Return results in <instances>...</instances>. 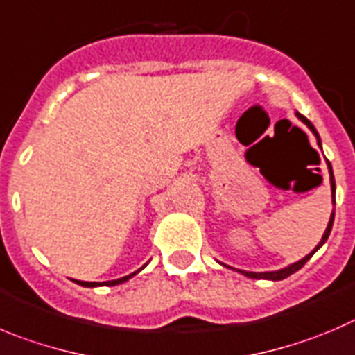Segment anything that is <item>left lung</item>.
Masks as SVG:
<instances>
[{
	"label": "left lung",
	"mask_w": 355,
	"mask_h": 355,
	"mask_svg": "<svg viewBox=\"0 0 355 355\" xmlns=\"http://www.w3.org/2000/svg\"><path fill=\"white\" fill-rule=\"evenodd\" d=\"M296 117L300 119V121L303 122V124L306 125V128L310 129V131L313 132V137L317 138V145H319V147H320V150H322V140H320V137H319V132H317L315 125H313L312 122L308 121V119L304 117V115H301L300 112H296ZM326 164H327V171H329V182H331V198H333V205H334V194H336V184H334V177H333V168H331V162L327 161V159H326ZM333 223H334V210L331 211L329 223H327V227H326V231H324L322 238H320V241H319V243L315 245V248H313L312 252L308 254V256H304L303 259H300V261H296V263L289 264V266H286V268H280V270H275V271H245V270H236V268H231V266H227V264L220 263V261H217V263H218V264H223V266H224V268H227V270H234V271H238V273L245 275V277H248V278H256V280H271V282H277V280H284V278L291 277V275H293V273H296L297 270H301V268L304 266V263H306V261L310 259V257H312L313 254H315L317 250H319V248L322 247L324 243H326V241H327V238H329V233H331V230H333Z\"/></svg>",
	"instance_id": "left-lung-1"
}]
</instances>
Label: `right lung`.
Returning <instances> with one entry per match:
<instances>
[{"mask_svg":"<svg viewBox=\"0 0 355 355\" xmlns=\"http://www.w3.org/2000/svg\"><path fill=\"white\" fill-rule=\"evenodd\" d=\"M148 263H145L144 266L140 268V270H137L135 271V273H131V275H125V277H122V278H117V280H107V282H84V280H73V282L75 284H78V286H82V287H92V289H94V287H112V286H119V284H124V282H128L129 278H132L135 277V275L137 273H140L141 270H144L145 266H147Z\"/></svg>","mask_w":355,"mask_h":355,"instance_id":"obj_1","label":"right lung"}]
</instances>
